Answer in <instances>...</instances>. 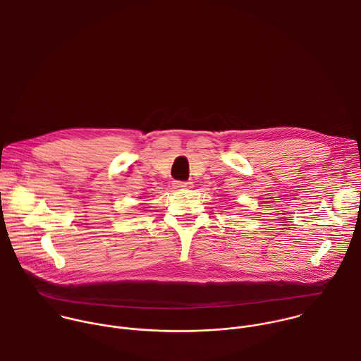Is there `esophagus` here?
Returning a JSON list of instances; mask_svg holds the SVG:
<instances>
[{"instance_id":"34e87169","label":"esophagus","mask_w":361,"mask_h":361,"mask_svg":"<svg viewBox=\"0 0 361 361\" xmlns=\"http://www.w3.org/2000/svg\"><path fill=\"white\" fill-rule=\"evenodd\" d=\"M173 188L178 190H188L192 188V182H185V180H175Z\"/></svg>"}]
</instances>
